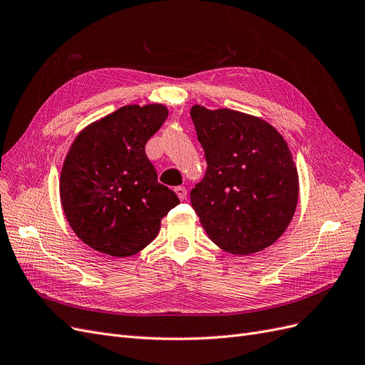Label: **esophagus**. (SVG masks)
Listing matches in <instances>:
<instances>
[{"mask_svg":"<svg viewBox=\"0 0 365 365\" xmlns=\"http://www.w3.org/2000/svg\"><path fill=\"white\" fill-rule=\"evenodd\" d=\"M175 192H176V195H178V197H180V200H185V195H187V190H185V187H182V185H178V187H175Z\"/></svg>","mask_w":365,"mask_h":365,"instance_id":"34e87169","label":"esophagus"}]
</instances>
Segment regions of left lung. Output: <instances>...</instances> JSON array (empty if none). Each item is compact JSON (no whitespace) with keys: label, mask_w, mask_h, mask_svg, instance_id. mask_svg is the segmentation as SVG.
Instances as JSON below:
<instances>
[{"label":"left lung","mask_w":365,"mask_h":365,"mask_svg":"<svg viewBox=\"0 0 365 365\" xmlns=\"http://www.w3.org/2000/svg\"><path fill=\"white\" fill-rule=\"evenodd\" d=\"M190 115L207 161L190 201L205 233L231 254L272 245L298 200V173L286 141L267 121L231 109L195 105Z\"/></svg>","instance_id":"1"}]
</instances>
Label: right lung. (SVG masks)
Instances as JSON below:
<instances>
[{
	"label": "right lung",
	"mask_w": 365,
	"mask_h": 365,
	"mask_svg": "<svg viewBox=\"0 0 365 365\" xmlns=\"http://www.w3.org/2000/svg\"><path fill=\"white\" fill-rule=\"evenodd\" d=\"M168 115L163 105H129L76 137L61 173V201L86 245L114 257L137 254L180 204L176 193L158 182L145 149Z\"/></svg>",
	"instance_id": "right-lung-1"
}]
</instances>
